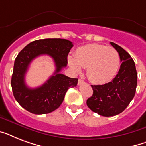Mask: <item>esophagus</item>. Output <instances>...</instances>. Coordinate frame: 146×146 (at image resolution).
<instances>
[{"label":"esophagus","instance_id":"esophagus-1","mask_svg":"<svg viewBox=\"0 0 146 146\" xmlns=\"http://www.w3.org/2000/svg\"><path fill=\"white\" fill-rule=\"evenodd\" d=\"M84 81L82 80H81V79H79V80H78V85L79 86H80V85H82V83H84Z\"/></svg>","mask_w":146,"mask_h":146}]
</instances>
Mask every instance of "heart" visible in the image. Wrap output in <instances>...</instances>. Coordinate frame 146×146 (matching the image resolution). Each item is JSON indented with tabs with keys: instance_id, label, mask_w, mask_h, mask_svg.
<instances>
[{
	"instance_id": "1",
	"label": "heart",
	"mask_w": 146,
	"mask_h": 146,
	"mask_svg": "<svg viewBox=\"0 0 146 146\" xmlns=\"http://www.w3.org/2000/svg\"><path fill=\"white\" fill-rule=\"evenodd\" d=\"M68 62L75 73L86 68L91 82L103 84L113 80L120 66L119 53L114 48L104 44H89L78 48L74 57H69Z\"/></svg>"
}]
</instances>
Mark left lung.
<instances>
[{
    "label": "left lung",
    "instance_id": "left-lung-1",
    "mask_svg": "<svg viewBox=\"0 0 146 146\" xmlns=\"http://www.w3.org/2000/svg\"><path fill=\"white\" fill-rule=\"evenodd\" d=\"M111 44L118 51L122 62L119 72L111 82L92 85L93 94L86 101L92 111L104 117L122 113L133 98L137 86V73L131 56L115 43Z\"/></svg>",
    "mask_w": 146,
    "mask_h": 146
}]
</instances>
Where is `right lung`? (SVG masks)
<instances>
[{
  "label": "right lung",
  "mask_w": 146,
  "mask_h": 146,
  "mask_svg": "<svg viewBox=\"0 0 146 146\" xmlns=\"http://www.w3.org/2000/svg\"><path fill=\"white\" fill-rule=\"evenodd\" d=\"M73 46L70 41L61 38L36 40L27 44L16 57L11 86L17 102L26 111L35 114H44L55 111L62 104L70 87L76 86L78 79L70 78L60 72L67 64V56ZM47 54L54 60L56 70L44 84L32 89L26 86L25 76L31 62Z\"/></svg>",
  "instance_id": "1"
}]
</instances>
